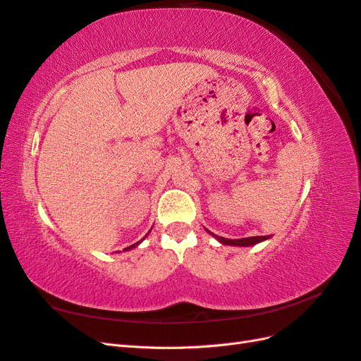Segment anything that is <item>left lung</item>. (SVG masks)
Here are the masks:
<instances>
[{
  "instance_id": "left-lung-1",
  "label": "left lung",
  "mask_w": 361,
  "mask_h": 361,
  "mask_svg": "<svg viewBox=\"0 0 361 361\" xmlns=\"http://www.w3.org/2000/svg\"><path fill=\"white\" fill-rule=\"evenodd\" d=\"M211 235L215 236V239H218V241H220L224 245H236V247H250V245L259 244L262 241H267V239L271 238L268 235V236H251V238H243V239H227V238H223V236H216L214 233H211Z\"/></svg>"
}]
</instances>
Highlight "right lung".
Here are the masks:
<instances>
[{"label":"right lung","instance_id":"obj_1","mask_svg":"<svg viewBox=\"0 0 361 361\" xmlns=\"http://www.w3.org/2000/svg\"><path fill=\"white\" fill-rule=\"evenodd\" d=\"M143 239H145V238H143ZM143 239H141V241H143ZM141 241H138V243H135V244H133V245H129V247H128V248H125V250H130V248H134V247H137V245H138V244H140ZM125 250H123V251H125Z\"/></svg>","mask_w":361,"mask_h":361}]
</instances>
